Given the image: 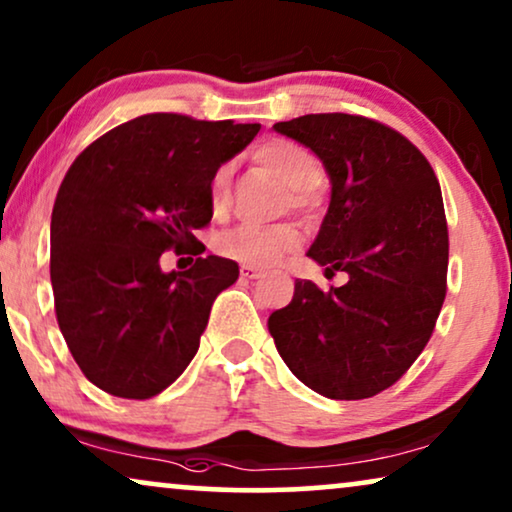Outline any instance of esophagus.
<instances>
[{"mask_svg": "<svg viewBox=\"0 0 512 512\" xmlns=\"http://www.w3.org/2000/svg\"><path fill=\"white\" fill-rule=\"evenodd\" d=\"M240 275L244 279H258V277H261V270L251 268V265H240Z\"/></svg>", "mask_w": 512, "mask_h": 512, "instance_id": "1", "label": "esophagus"}]
</instances>
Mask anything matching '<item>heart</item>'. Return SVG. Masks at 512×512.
<instances>
[{
    "mask_svg": "<svg viewBox=\"0 0 512 512\" xmlns=\"http://www.w3.org/2000/svg\"><path fill=\"white\" fill-rule=\"evenodd\" d=\"M254 160L284 186H289L286 205H291V209L307 212L314 205V188L324 181V163L317 153L291 139L275 137L256 146ZM230 181H233L230 165H221L209 181V205L214 214H223L230 205ZM300 242L303 233L296 223L289 221L268 228L240 226L221 237L219 251L226 258L251 268H272L293 254Z\"/></svg>",
    "mask_w": 512,
    "mask_h": 512,
    "instance_id": "b5f03b06",
    "label": "heart"
}]
</instances>
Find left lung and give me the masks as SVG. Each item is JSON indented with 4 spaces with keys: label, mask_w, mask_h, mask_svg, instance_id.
Masks as SVG:
<instances>
[{
    "label": "left lung",
    "mask_w": 512,
    "mask_h": 512,
    "mask_svg": "<svg viewBox=\"0 0 512 512\" xmlns=\"http://www.w3.org/2000/svg\"><path fill=\"white\" fill-rule=\"evenodd\" d=\"M317 153L331 205L307 251L321 291L296 279L293 300L268 319L277 352L300 382L359 401L401 380L429 342L447 291V221L429 160L389 125L354 114H307L272 125Z\"/></svg>",
    "instance_id": "1"
}]
</instances>
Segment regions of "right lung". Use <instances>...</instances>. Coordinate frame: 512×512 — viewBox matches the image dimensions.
I'll list each match as a JSON object with an SVG mask.
<instances>
[{
	"instance_id": "obj_1",
	"label": "right lung",
	"mask_w": 512,
	"mask_h": 512,
	"mask_svg": "<svg viewBox=\"0 0 512 512\" xmlns=\"http://www.w3.org/2000/svg\"><path fill=\"white\" fill-rule=\"evenodd\" d=\"M258 130L146 114L95 139L67 170L51 216L55 317L95 387L144 401L193 361L214 298L240 268L205 256L163 272L160 256L205 251L193 230L212 221L209 181Z\"/></svg>"
}]
</instances>
